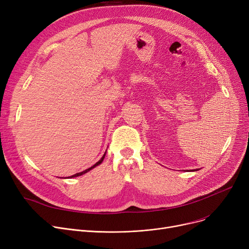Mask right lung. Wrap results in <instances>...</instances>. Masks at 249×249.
Returning a JSON list of instances; mask_svg holds the SVG:
<instances>
[{
    "label": "right lung",
    "instance_id": "add662e5",
    "mask_svg": "<svg viewBox=\"0 0 249 249\" xmlns=\"http://www.w3.org/2000/svg\"><path fill=\"white\" fill-rule=\"evenodd\" d=\"M104 159H105V154L103 155V158L96 163V164H94L93 166H91V167H89V168H88V169H86V171H84V172H82V173H77V174H75V175H73V176H71V178H75V177H78V176H82V175H84V174H86V173H88L89 171H90V169L91 168H94L95 166H97V165H99V164H101L102 163V161L104 160Z\"/></svg>",
    "mask_w": 249,
    "mask_h": 249
}]
</instances>
